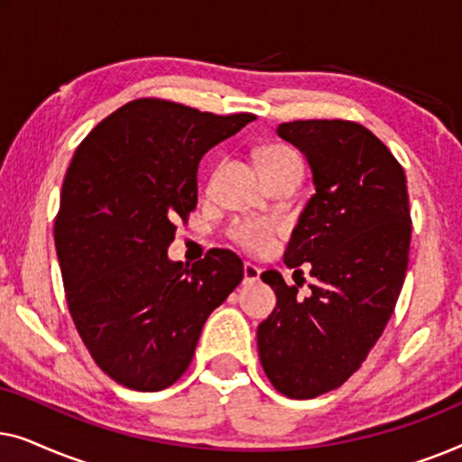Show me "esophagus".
Instances as JSON below:
<instances>
[{"label":"esophagus","instance_id":"esophagus-1","mask_svg":"<svg viewBox=\"0 0 462 462\" xmlns=\"http://www.w3.org/2000/svg\"><path fill=\"white\" fill-rule=\"evenodd\" d=\"M258 280H261V269H258L256 264L245 263V264H244V282H245V283H254V282H258Z\"/></svg>","mask_w":462,"mask_h":462}]
</instances>
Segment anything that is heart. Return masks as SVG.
<instances>
[{"mask_svg":"<svg viewBox=\"0 0 462 462\" xmlns=\"http://www.w3.org/2000/svg\"><path fill=\"white\" fill-rule=\"evenodd\" d=\"M258 168H261L263 176L282 172L286 168H300V157L294 153L292 149L286 147V144H267V147L261 149L258 153ZM229 237L237 245H242L244 250L248 252H264L271 245V239H273V226L264 220H237L236 225L229 229Z\"/></svg>","mask_w":462,"mask_h":462,"instance_id":"heart-1","label":"heart"}]
</instances>
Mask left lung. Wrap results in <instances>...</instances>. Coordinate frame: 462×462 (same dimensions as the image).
Listing matches in <instances>:
<instances>
[{"label": "left lung", "instance_id": "1", "mask_svg": "<svg viewBox=\"0 0 462 462\" xmlns=\"http://www.w3.org/2000/svg\"><path fill=\"white\" fill-rule=\"evenodd\" d=\"M277 134L307 155L315 185L283 263H311L318 283L300 299L264 271L277 307L258 326V356L280 393L311 400L338 389L381 338L406 277L412 218L403 168L362 124L299 119Z\"/></svg>", "mask_w": 462, "mask_h": 462}]
</instances>
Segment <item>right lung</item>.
Segmentation results:
<instances>
[{
	"label": "right lung",
	"instance_id": "right-lung-1",
	"mask_svg": "<svg viewBox=\"0 0 462 462\" xmlns=\"http://www.w3.org/2000/svg\"><path fill=\"white\" fill-rule=\"evenodd\" d=\"M256 116L136 98L75 149L54 220L69 313L113 381L162 391L185 374L208 315L244 280L214 248L193 267L168 261L176 223L198 206V163Z\"/></svg>",
	"mask_w": 462,
	"mask_h": 462
}]
</instances>
